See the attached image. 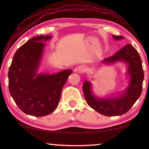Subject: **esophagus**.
<instances>
[{"label": "esophagus", "instance_id": "1", "mask_svg": "<svg viewBox=\"0 0 149 149\" xmlns=\"http://www.w3.org/2000/svg\"><path fill=\"white\" fill-rule=\"evenodd\" d=\"M75 71H77V72H78L79 73L85 72L87 71V67L86 66H85V65H80V66H79L76 69H75Z\"/></svg>", "mask_w": 149, "mask_h": 149}]
</instances>
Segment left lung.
Here are the masks:
<instances>
[{"mask_svg":"<svg viewBox=\"0 0 149 149\" xmlns=\"http://www.w3.org/2000/svg\"><path fill=\"white\" fill-rule=\"evenodd\" d=\"M115 40L123 38V36H113ZM125 61L128 64L127 74L130 75V82L125 93L115 98L98 99L94 97L91 89V83L85 81L83 85V93L87 104L99 113L105 116L122 115L130 111L136 100L139 98L142 90L144 70L142 61L137 50L127 44L113 55L102 62L111 63L116 61Z\"/></svg>","mask_w":149,"mask_h":149,"instance_id":"1","label":"left lung"}]
</instances>
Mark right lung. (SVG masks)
I'll return each mask as SVG.
<instances>
[{
  "mask_svg": "<svg viewBox=\"0 0 149 149\" xmlns=\"http://www.w3.org/2000/svg\"><path fill=\"white\" fill-rule=\"evenodd\" d=\"M50 36L28 40L14 54L8 72L10 94L22 111L34 117L49 115L58 105L63 87L72 70L56 74H36L45 43Z\"/></svg>",
  "mask_w": 149,
  "mask_h": 149,
  "instance_id": "1",
  "label": "right lung"
}]
</instances>
